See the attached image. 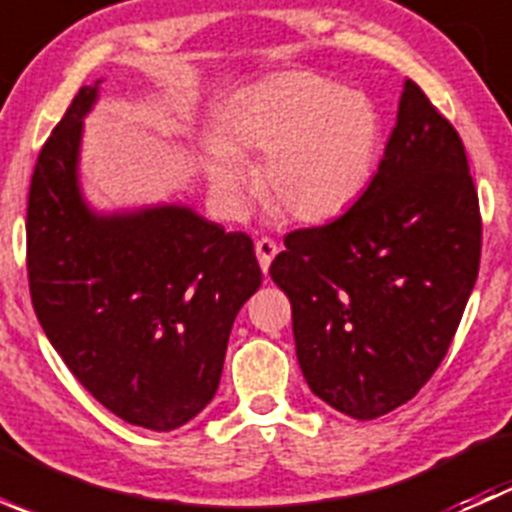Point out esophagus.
<instances>
[{
	"instance_id": "1",
	"label": "esophagus",
	"mask_w": 512,
	"mask_h": 512,
	"mask_svg": "<svg viewBox=\"0 0 512 512\" xmlns=\"http://www.w3.org/2000/svg\"><path fill=\"white\" fill-rule=\"evenodd\" d=\"M255 252H257V260H260V267L262 272H270V265L272 260H275V255L280 252V247H277L275 240H270V237H260V240L255 242Z\"/></svg>"
}]
</instances>
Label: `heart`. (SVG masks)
Returning a JSON list of instances; mask_svg holds the SVG:
<instances>
[{"label": "heart", "instance_id": "obj_1", "mask_svg": "<svg viewBox=\"0 0 512 512\" xmlns=\"http://www.w3.org/2000/svg\"><path fill=\"white\" fill-rule=\"evenodd\" d=\"M379 146V116L361 91L337 89L309 71L260 81L225 113L223 138L205 146V173L227 215L255 185L242 153H265L262 190L302 223L339 218L366 188Z\"/></svg>", "mask_w": 512, "mask_h": 512}]
</instances>
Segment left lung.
<instances>
[{"label":"left lung","mask_w":512,"mask_h":512,"mask_svg":"<svg viewBox=\"0 0 512 512\" xmlns=\"http://www.w3.org/2000/svg\"><path fill=\"white\" fill-rule=\"evenodd\" d=\"M285 247L270 275L292 304L312 394L359 421L414 399L451 347L480 265L466 148L414 81L369 188Z\"/></svg>","instance_id":"obj_1"}]
</instances>
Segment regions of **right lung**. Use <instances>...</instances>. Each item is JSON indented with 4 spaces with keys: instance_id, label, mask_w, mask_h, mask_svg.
<instances>
[{
    "instance_id": "1",
    "label": "right lung",
    "mask_w": 512,
    "mask_h": 512,
    "mask_svg": "<svg viewBox=\"0 0 512 512\" xmlns=\"http://www.w3.org/2000/svg\"><path fill=\"white\" fill-rule=\"evenodd\" d=\"M81 86L41 148L27 205V272L51 347L98 404L133 426L173 431L218 391L227 339L262 282L245 232L188 205L101 215L79 185Z\"/></svg>"
}]
</instances>
